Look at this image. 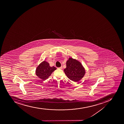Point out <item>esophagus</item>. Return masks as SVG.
Returning a JSON list of instances; mask_svg holds the SVG:
<instances>
[{"label": "esophagus", "instance_id": "1", "mask_svg": "<svg viewBox=\"0 0 124 124\" xmlns=\"http://www.w3.org/2000/svg\"><path fill=\"white\" fill-rule=\"evenodd\" d=\"M62 66H61V67H59V68H58V69H62Z\"/></svg>", "mask_w": 124, "mask_h": 124}]
</instances>
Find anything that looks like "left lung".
<instances>
[{"label":"left lung","instance_id":"8db88e82","mask_svg":"<svg viewBox=\"0 0 124 124\" xmlns=\"http://www.w3.org/2000/svg\"><path fill=\"white\" fill-rule=\"evenodd\" d=\"M64 71L67 77L74 82L82 79L85 73V69L81 62L72 57H69L66 62V68Z\"/></svg>","mask_w":124,"mask_h":124}]
</instances>
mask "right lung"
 I'll list each match as a JSON object with an SVG mask.
<instances>
[{
  "label": "right lung",
  "instance_id": "add662e5",
  "mask_svg": "<svg viewBox=\"0 0 124 124\" xmlns=\"http://www.w3.org/2000/svg\"><path fill=\"white\" fill-rule=\"evenodd\" d=\"M56 69L57 68L54 66L50 67L49 62L44 61L37 67L35 73L36 76L44 80L47 79Z\"/></svg>",
  "mask_w": 124,
  "mask_h": 124
}]
</instances>
